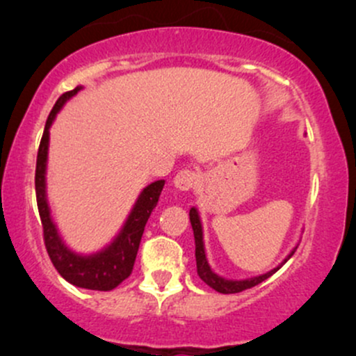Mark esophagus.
I'll use <instances>...</instances> for the list:
<instances>
[{
    "mask_svg": "<svg viewBox=\"0 0 356 356\" xmlns=\"http://www.w3.org/2000/svg\"><path fill=\"white\" fill-rule=\"evenodd\" d=\"M195 177H197V175H195L194 170L191 169L179 170L177 175L174 177V187L179 191H189L195 184Z\"/></svg>",
    "mask_w": 356,
    "mask_h": 356,
    "instance_id": "1",
    "label": "esophagus"
}]
</instances>
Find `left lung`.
<instances>
[{"label":"left lung","instance_id":"obj_1","mask_svg":"<svg viewBox=\"0 0 356 356\" xmlns=\"http://www.w3.org/2000/svg\"><path fill=\"white\" fill-rule=\"evenodd\" d=\"M189 219H191L192 231H194V239H195V263H197V275L204 281V283H206L207 286H211V288L216 289L218 293H222V295L241 293V291H244V289H249V288H252V286L263 283L264 280H268L269 276L275 275L277 269L283 266L286 261L295 254V251L298 248V246L293 248V251L284 257L283 263L277 264L276 268H273L271 271L264 273V275L248 277V280H227V277L219 276L218 273L212 271V268L209 266V261H207V257H206V248H204V232H202L201 216H199V211L195 209V207H191Z\"/></svg>","mask_w":356,"mask_h":356}]
</instances>
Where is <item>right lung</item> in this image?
I'll list each match as a JSON object with an SVG mask.
<instances>
[{
    "instance_id": "right-lung-1",
    "label": "right lung",
    "mask_w": 356,
    "mask_h": 356,
    "mask_svg": "<svg viewBox=\"0 0 356 356\" xmlns=\"http://www.w3.org/2000/svg\"><path fill=\"white\" fill-rule=\"evenodd\" d=\"M81 90L76 87L70 92L63 93L56 100L55 107L48 115L44 132L40 142L38 157H36V172H35V189L36 202H38L40 219L43 226V239L47 246L53 266L60 273L61 277L72 283L73 286L85 289H95V291H110L117 288L122 281L130 276L136 263L138 246H140L142 234H144L145 224L152 214L154 207L157 206L161 192L164 189L165 181H155L144 187L138 194L129 218L122 226V229L112 243L102 248L93 254H79L72 251L61 239L58 227L53 222L50 206L47 199V161H48V145H50V127L55 120L56 113L63 108L72 97H75Z\"/></svg>"
}]
</instances>
